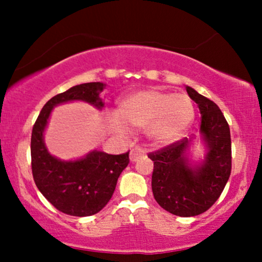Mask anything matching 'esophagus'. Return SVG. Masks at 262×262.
<instances>
[{
	"label": "esophagus",
	"instance_id": "1",
	"mask_svg": "<svg viewBox=\"0 0 262 262\" xmlns=\"http://www.w3.org/2000/svg\"><path fill=\"white\" fill-rule=\"evenodd\" d=\"M144 155H145V150L141 149V148H138L137 146V148L132 149L130 154H129V159H130L132 162H135L138 159H140L141 156H144Z\"/></svg>",
	"mask_w": 262,
	"mask_h": 262
}]
</instances>
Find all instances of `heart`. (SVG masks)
I'll return each instance as SVG.
<instances>
[{
  "instance_id": "heart-1",
  "label": "heart",
  "mask_w": 262,
  "mask_h": 262,
  "mask_svg": "<svg viewBox=\"0 0 262 262\" xmlns=\"http://www.w3.org/2000/svg\"><path fill=\"white\" fill-rule=\"evenodd\" d=\"M116 116L110 121L116 133H124V125L138 129L145 127L146 137L152 143L166 145L186 133L194 118V107L183 93L141 90L119 102Z\"/></svg>"
}]
</instances>
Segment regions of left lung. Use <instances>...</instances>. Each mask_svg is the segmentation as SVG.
Here are the masks:
<instances>
[{
    "instance_id": "1",
    "label": "left lung",
    "mask_w": 262,
    "mask_h": 262,
    "mask_svg": "<svg viewBox=\"0 0 262 262\" xmlns=\"http://www.w3.org/2000/svg\"><path fill=\"white\" fill-rule=\"evenodd\" d=\"M186 91L200 108L204 159H189L196 137L183 138L148 156L154 161L151 188L156 202L179 217H194L215 203L229 180L231 140L229 125L217 104L192 87L186 86Z\"/></svg>"
}]
</instances>
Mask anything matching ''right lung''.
<instances>
[{"label":"right lung","instance_id":"obj_1","mask_svg":"<svg viewBox=\"0 0 262 262\" xmlns=\"http://www.w3.org/2000/svg\"><path fill=\"white\" fill-rule=\"evenodd\" d=\"M104 83L89 82L59 93L44 104L32 130V172L41 194L60 212L74 217L96 214L110 202L118 177L129 164V152L111 155L92 150L76 160H61L48 151L44 132L54 107L82 101L102 110Z\"/></svg>","mask_w":262,"mask_h":262}]
</instances>
